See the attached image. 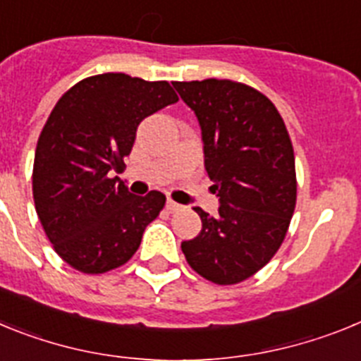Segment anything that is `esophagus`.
<instances>
[{"label": "esophagus", "mask_w": 361, "mask_h": 361, "mask_svg": "<svg viewBox=\"0 0 361 361\" xmlns=\"http://www.w3.org/2000/svg\"><path fill=\"white\" fill-rule=\"evenodd\" d=\"M166 208H168V212H178V209L183 208V206H180V204H177V202H173V200H168V202H166Z\"/></svg>", "instance_id": "1"}]
</instances>
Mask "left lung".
<instances>
[{"label": "left lung", "mask_w": 361, "mask_h": 361, "mask_svg": "<svg viewBox=\"0 0 361 361\" xmlns=\"http://www.w3.org/2000/svg\"><path fill=\"white\" fill-rule=\"evenodd\" d=\"M173 86L202 130L204 166L219 215L195 208L202 229L180 244L191 269L219 286L253 276L282 245L296 204L295 153L269 99L229 79Z\"/></svg>", "instance_id": "8db88e82"}]
</instances>
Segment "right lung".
Here are the masks:
<instances>
[{"mask_svg": "<svg viewBox=\"0 0 361 361\" xmlns=\"http://www.w3.org/2000/svg\"><path fill=\"white\" fill-rule=\"evenodd\" d=\"M178 97L168 81L99 73L63 94L37 139L32 193L54 250L73 269L99 275L123 266L164 208L161 191L139 197L111 177L137 126Z\"/></svg>", "mask_w": 361, "mask_h": 361, "instance_id": "obj_1", "label": "right lung"}]
</instances>
